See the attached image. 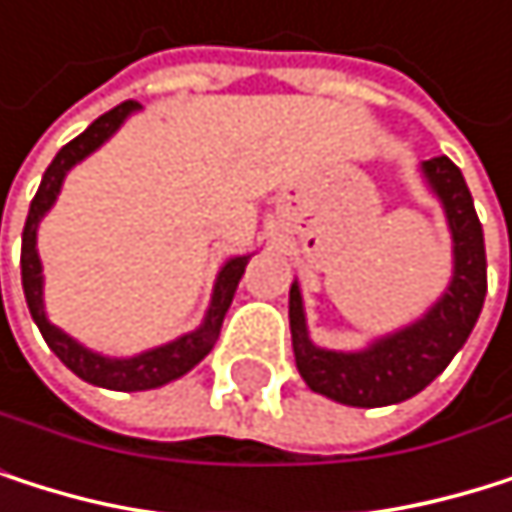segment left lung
<instances>
[{
    "instance_id": "1",
    "label": "left lung",
    "mask_w": 512,
    "mask_h": 512,
    "mask_svg": "<svg viewBox=\"0 0 512 512\" xmlns=\"http://www.w3.org/2000/svg\"><path fill=\"white\" fill-rule=\"evenodd\" d=\"M421 173L440 198L452 232V280L421 320L363 351H326L308 339L299 284L290 287V332L299 375L314 394L345 406L375 409L415 397L464 348L485 302V244L461 170L446 158H430Z\"/></svg>"
}]
</instances>
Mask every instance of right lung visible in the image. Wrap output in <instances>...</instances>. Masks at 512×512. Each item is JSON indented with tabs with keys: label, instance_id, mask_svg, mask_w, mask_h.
Returning <instances> with one entry per match:
<instances>
[{
	"label": "right lung",
	"instance_id": "1",
	"mask_svg": "<svg viewBox=\"0 0 512 512\" xmlns=\"http://www.w3.org/2000/svg\"><path fill=\"white\" fill-rule=\"evenodd\" d=\"M140 103L134 100H124L121 106L109 109L106 115H100L85 134H79L75 140H69L54 161L48 164L45 176H42V186L30 204L27 213V225H23V244H20V280H23V296H27V308L42 332V339L48 342V348L60 357V363L66 369H72L82 381L97 388H109V391H149V388H161L167 381L186 375L192 366H198L210 348L219 339V329L225 320V311L235 299L238 290V280L250 262V256H235L228 259L219 274H216V284H213V299L210 308L204 314V323L195 332H186V336L173 339L161 348L143 351L137 357H103L85 345H79L75 339H69L63 329H57L48 317H45V299H42V259L36 250V232H39V222L42 216L54 207L60 186L66 180V173L79 164L82 158H88L94 149H100L118 127L124 124V118L137 112Z\"/></svg>",
	"mask_w": 512,
	"mask_h": 512
}]
</instances>
